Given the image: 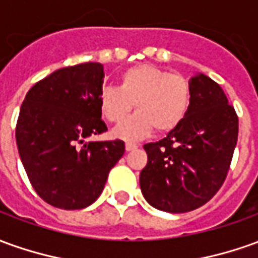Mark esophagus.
<instances>
[{"label": "esophagus", "mask_w": 258, "mask_h": 258, "mask_svg": "<svg viewBox=\"0 0 258 258\" xmlns=\"http://www.w3.org/2000/svg\"><path fill=\"white\" fill-rule=\"evenodd\" d=\"M125 149H126V152H132V150H135V149H138V145L127 142V143L125 145Z\"/></svg>", "instance_id": "1"}]
</instances>
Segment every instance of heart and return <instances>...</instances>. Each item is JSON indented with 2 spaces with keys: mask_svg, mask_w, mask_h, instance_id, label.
<instances>
[{
  "mask_svg": "<svg viewBox=\"0 0 258 258\" xmlns=\"http://www.w3.org/2000/svg\"><path fill=\"white\" fill-rule=\"evenodd\" d=\"M191 102L189 83L184 76L168 73L154 64H138L119 76L118 88L105 87L99 92L101 115L118 125L131 113L138 112L113 131L122 140H140L156 129L166 133L175 129L185 118Z\"/></svg>",
  "mask_w": 258,
  "mask_h": 258,
  "instance_id": "1",
  "label": "heart"
}]
</instances>
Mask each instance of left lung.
I'll return each instance as SVG.
<instances>
[{"label":"left lung","instance_id":"8db88e82","mask_svg":"<svg viewBox=\"0 0 258 258\" xmlns=\"http://www.w3.org/2000/svg\"><path fill=\"white\" fill-rule=\"evenodd\" d=\"M185 118L164 139L145 145L140 189L156 209L184 214L205 205L226 180L239 118L219 84L205 74L189 80Z\"/></svg>","mask_w":258,"mask_h":258}]
</instances>
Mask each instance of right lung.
I'll return each instance as SVG.
<instances>
[{
    "label": "right lung",
    "instance_id": "obj_1",
    "mask_svg": "<svg viewBox=\"0 0 258 258\" xmlns=\"http://www.w3.org/2000/svg\"><path fill=\"white\" fill-rule=\"evenodd\" d=\"M101 63L64 67L32 87L17 122V146L36 194L51 207L83 209L98 198L125 153L122 140L84 142L106 132L98 97Z\"/></svg>",
    "mask_w": 258,
    "mask_h": 258
}]
</instances>
